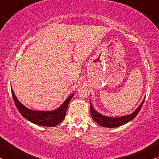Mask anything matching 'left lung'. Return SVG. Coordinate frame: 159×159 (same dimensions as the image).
<instances>
[{
    "instance_id": "1",
    "label": "left lung",
    "mask_w": 159,
    "mask_h": 159,
    "mask_svg": "<svg viewBox=\"0 0 159 159\" xmlns=\"http://www.w3.org/2000/svg\"><path fill=\"white\" fill-rule=\"evenodd\" d=\"M144 102V99L142 100L140 105L136 109L135 111L130 114L123 116H119V117H109V116H106L102 115L101 114H99V112L97 111L95 109V108L93 107L92 104H91V102L90 101L91 116H92L93 119L95 120L97 123H98L99 125L103 126V127H106V128H116V127H118V126L125 124V123H128L129 121H130V120H133V118H134V117L138 115L139 111H140Z\"/></svg>"
}]
</instances>
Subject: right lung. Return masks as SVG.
<instances>
[{
    "label": "right lung",
    "instance_id": "right-lung-1",
    "mask_svg": "<svg viewBox=\"0 0 159 159\" xmlns=\"http://www.w3.org/2000/svg\"><path fill=\"white\" fill-rule=\"evenodd\" d=\"M11 92L15 106L17 107L19 112L24 118L34 124L47 126V127L56 126L60 124L64 119L69 103L74 95L72 94L71 95H70L60 107L53 111H38V110H32L26 108L19 101L15 95V93L13 92L12 88H11Z\"/></svg>",
    "mask_w": 159,
    "mask_h": 159
}]
</instances>
